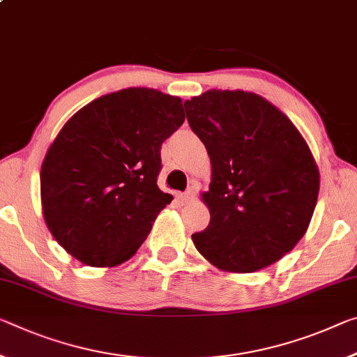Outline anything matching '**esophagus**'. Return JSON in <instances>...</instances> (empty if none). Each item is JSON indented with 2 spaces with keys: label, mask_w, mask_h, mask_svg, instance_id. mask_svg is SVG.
Here are the masks:
<instances>
[{
  "label": "esophagus",
  "mask_w": 357,
  "mask_h": 357,
  "mask_svg": "<svg viewBox=\"0 0 357 357\" xmlns=\"http://www.w3.org/2000/svg\"><path fill=\"white\" fill-rule=\"evenodd\" d=\"M195 197V190L194 189H189L188 192H184V194H178L176 199L181 202V203H188L190 202L192 199Z\"/></svg>",
  "instance_id": "esophagus-1"
}]
</instances>
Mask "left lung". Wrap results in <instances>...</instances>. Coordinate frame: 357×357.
<instances>
[{
    "label": "left lung",
    "instance_id": "obj_1",
    "mask_svg": "<svg viewBox=\"0 0 357 357\" xmlns=\"http://www.w3.org/2000/svg\"><path fill=\"white\" fill-rule=\"evenodd\" d=\"M211 158L203 194L211 220L192 234L214 267L251 273L280 260L305 235L319 172L294 123L267 100L243 90H208L184 103Z\"/></svg>",
    "mask_w": 357,
    "mask_h": 357
}]
</instances>
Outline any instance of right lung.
<instances>
[{
  "mask_svg": "<svg viewBox=\"0 0 357 357\" xmlns=\"http://www.w3.org/2000/svg\"><path fill=\"white\" fill-rule=\"evenodd\" d=\"M181 98L130 87L79 109L41 167L50 234L90 267L126 262L173 197L157 185L162 143L184 122Z\"/></svg>",
  "mask_w": 357,
  "mask_h": 357,
  "instance_id": "1",
  "label": "right lung"
}]
</instances>
